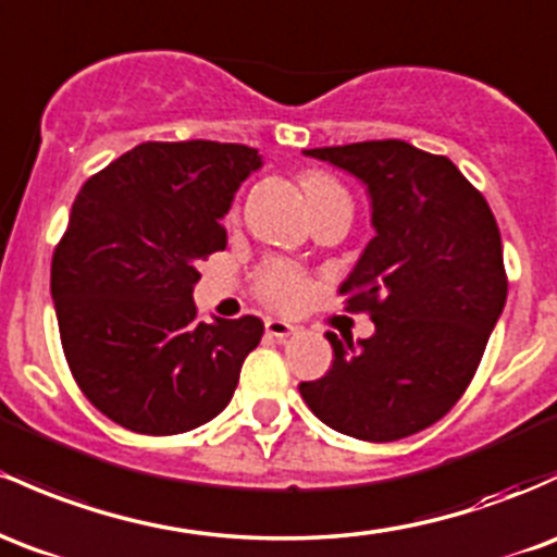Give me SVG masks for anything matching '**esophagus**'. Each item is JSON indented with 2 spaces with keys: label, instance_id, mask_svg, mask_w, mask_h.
Masks as SVG:
<instances>
[{
  "label": "esophagus",
  "instance_id": "obj_1",
  "mask_svg": "<svg viewBox=\"0 0 557 557\" xmlns=\"http://www.w3.org/2000/svg\"><path fill=\"white\" fill-rule=\"evenodd\" d=\"M264 327H267L269 338H274V341H285L296 333V327H293L290 322H283V320H267Z\"/></svg>",
  "mask_w": 557,
  "mask_h": 557
}]
</instances>
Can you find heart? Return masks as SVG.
<instances>
[{"label": "heart", "mask_w": 557, "mask_h": 557, "mask_svg": "<svg viewBox=\"0 0 557 557\" xmlns=\"http://www.w3.org/2000/svg\"><path fill=\"white\" fill-rule=\"evenodd\" d=\"M301 187L314 216H320V213L333 209V206L348 200L346 187L338 180H333L327 174H317V171L301 176ZM256 293L272 309L296 311L307 304L311 283L298 267H293L283 259H269L256 272Z\"/></svg>", "instance_id": "1"}]
</instances>
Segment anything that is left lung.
<instances>
[{
	"label": "left lung",
	"mask_w": 557,
	"mask_h": 557,
	"mask_svg": "<svg viewBox=\"0 0 557 557\" xmlns=\"http://www.w3.org/2000/svg\"><path fill=\"white\" fill-rule=\"evenodd\" d=\"M368 185L375 237L341 283L348 311L375 333H327L333 364L298 383L322 423L362 438L396 442L442 420L479 370L503 314V240L486 198L447 156L405 139L304 150Z\"/></svg>",
	"instance_id": "left-lung-1"
}]
</instances>
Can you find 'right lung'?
<instances>
[{
	"label": "right lung",
	"instance_id": "right-lung-1",
	"mask_svg": "<svg viewBox=\"0 0 557 557\" xmlns=\"http://www.w3.org/2000/svg\"><path fill=\"white\" fill-rule=\"evenodd\" d=\"M259 166L248 145L143 143L78 189L50 288L73 381L113 423L174 436L230 405L264 322H200L193 290Z\"/></svg>",
	"mask_w": 557,
	"mask_h": 557
}]
</instances>
